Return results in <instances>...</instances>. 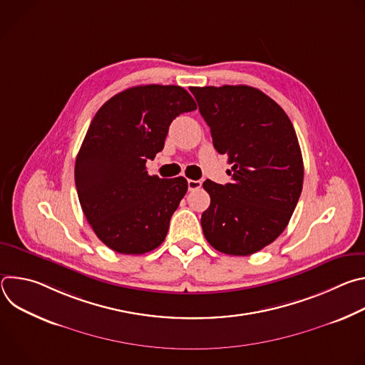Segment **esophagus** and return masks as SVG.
I'll list each match as a JSON object with an SVG mask.
<instances>
[{
    "instance_id": "34e87169",
    "label": "esophagus",
    "mask_w": 365,
    "mask_h": 365,
    "mask_svg": "<svg viewBox=\"0 0 365 365\" xmlns=\"http://www.w3.org/2000/svg\"><path fill=\"white\" fill-rule=\"evenodd\" d=\"M200 186H202V182H200V180H192V179L187 180V189H189V190H196V189H199Z\"/></svg>"
}]
</instances>
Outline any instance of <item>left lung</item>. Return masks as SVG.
I'll return each instance as SVG.
<instances>
[{
  "instance_id": "1",
  "label": "left lung",
  "mask_w": 365,
  "mask_h": 365,
  "mask_svg": "<svg viewBox=\"0 0 365 365\" xmlns=\"http://www.w3.org/2000/svg\"><path fill=\"white\" fill-rule=\"evenodd\" d=\"M218 153L228 155L232 182L205 180L211 205L203 235L215 250L250 255L287 227L303 186V159L292 121L259 89L247 85L190 88Z\"/></svg>"
}]
</instances>
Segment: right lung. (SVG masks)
<instances>
[{
	"mask_svg": "<svg viewBox=\"0 0 365 365\" xmlns=\"http://www.w3.org/2000/svg\"><path fill=\"white\" fill-rule=\"evenodd\" d=\"M196 110L178 85H141L95 114L75 165L82 211L96 237L120 254H144L166 238L187 190L185 178L150 176L145 162L163 150L170 123Z\"/></svg>",
	"mask_w": 365,
	"mask_h": 365,
	"instance_id": "1",
	"label": "right lung"
}]
</instances>
